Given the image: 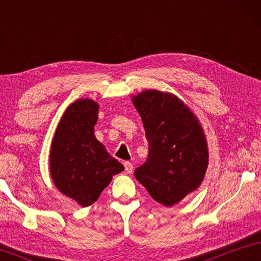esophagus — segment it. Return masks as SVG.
<instances>
[{
    "instance_id": "esophagus-1",
    "label": "esophagus",
    "mask_w": 261,
    "mask_h": 261,
    "mask_svg": "<svg viewBox=\"0 0 261 261\" xmlns=\"http://www.w3.org/2000/svg\"><path fill=\"white\" fill-rule=\"evenodd\" d=\"M124 168H125V171L127 174H131L132 170H134V165H132V163L129 162V161H125L124 162Z\"/></svg>"
}]
</instances>
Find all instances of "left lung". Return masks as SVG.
<instances>
[{
  "label": "left lung",
  "mask_w": 261,
  "mask_h": 261,
  "mask_svg": "<svg viewBox=\"0 0 261 261\" xmlns=\"http://www.w3.org/2000/svg\"><path fill=\"white\" fill-rule=\"evenodd\" d=\"M148 141L135 177L159 204L170 207L200 187L208 166L207 140L196 115L178 96L147 90L132 96Z\"/></svg>",
  "instance_id": "obj_1"
}]
</instances>
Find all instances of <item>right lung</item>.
Returning <instances> with one entry per match:
<instances>
[{"instance_id":"obj_1","label":"right lung","mask_w":261,"mask_h":261,"mask_svg":"<svg viewBox=\"0 0 261 261\" xmlns=\"http://www.w3.org/2000/svg\"><path fill=\"white\" fill-rule=\"evenodd\" d=\"M98 114L99 105L94 100L74 101L60 120L50 147L53 182L83 207L96 201L113 176L124 170L95 138Z\"/></svg>"}]
</instances>
